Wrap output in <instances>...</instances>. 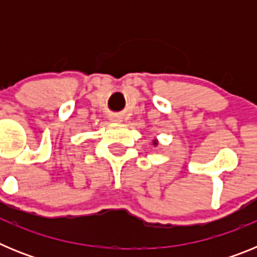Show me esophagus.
I'll use <instances>...</instances> for the list:
<instances>
[{
    "label": "esophagus",
    "instance_id": "34e87169",
    "mask_svg": "<svg viewBox=\"0 0 257 257\" xmlns=\"http://www.w3.org/2000/svg\"><path fill=\"white\" fill-rule=\"evenodd\" d=\"M112 121L119 122V121H121V117H118V115H113V117H112Z\"/></svg>",
    "mask_w": 257,
    "mask_h": 257
}]
</instances>
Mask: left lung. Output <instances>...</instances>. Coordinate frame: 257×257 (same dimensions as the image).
<instances>
[{
  "label": "left lung",
  "instance_id": "left-lung-1",
  "mask_svg": "<svg viewBox=\"0 0 257 257\" xmlns=\"http://www.w3.org/2000/svg\"><path fill=\"white\" fill-rule=\"evenodd\" d=\"M154 144H157V143H154Z\"/></svg>",
  "mask_w": 257,
  "mask_h": 257
}]
</instances>
